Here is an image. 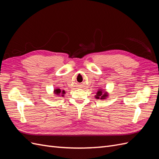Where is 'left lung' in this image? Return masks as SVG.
I'll list each match as a JSON object with an SVG mask.
<instances>
[{"instance_id":"8db88e82","label":"left lung","mask_w":159,"mask_h":159,"mask_svg":"<svg viewBox=\"0 0 159 159\" xmlns=\"http://www.w3.org/2000/svg\"><path fill=\"white\" fill-rule=\"evenodd\" d=\"M108 96L107 93V92H105L104 91L102 90H99L98 91V93H96V96H95V98L96 99H104L106 98Z\"/></svg>"}]
</instances>
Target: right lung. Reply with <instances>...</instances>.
Returning <instances> with one entry per match:
<instances>
[{
    "label": "right lung",
    "instance_id": "right-lung-1",
    "mask_svg": "<svg viewBox=\"0 0 159 159\" xmlns=\"http://www.w3.org/2000/svg\"><path fill=\"white\" fill-rule=\"evenodd\" d=\"M54 93L55 94L57 95H62L61 96H64V95L65 94V91L63 90V91H61L60 89H55L54 90Z\"/></svg>",
    "mask_w": 159,
    "mask_h": 159
}]
</instances>
